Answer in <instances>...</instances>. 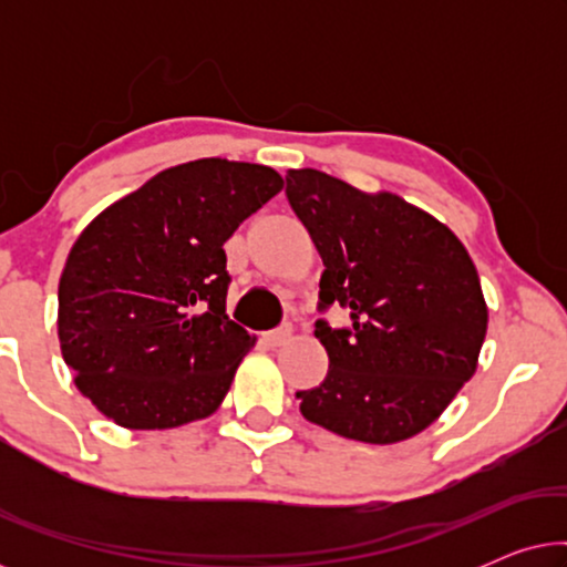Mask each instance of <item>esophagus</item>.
Returning a JSON list of instances; mask_svg holds the SVG:
<instances>
[{
	"label": "esophagus",
	"instance_id": "obj_1",
	"mask_svg": "<svg viewBox=\"0 0 567 567\" xmlns=\"http://www.w3.org/2000/svg\"><path fill=\"white\" fill-rule=\"evenodd\" d=\"M289 338H291V324H281V328L262 332V340H266L268 346H284Z\"/></svg>",
	"mask_w": 567,
	"mask_h": 567
}]
</instances>
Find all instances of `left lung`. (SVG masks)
<instances>
[{
  "instance_id": "obj_1",
  "label": "left lung",
  "mask_w": 567,
  "mask_h": 567,
  "mask_svg": "<svg viewBox=\"0 0 567 567\" xmlns=\"http://www.w3.org/2000/svg\"><path fill=\"white\" fill-rule=\"evenodd\" d=\"M286 198L322 258L320 305L348 328L315 322L330 359L297 392L307 421L338 436L394 444L436 421L477 369L487 307L470 252L394 193H361L320 169H289Z\"/></svg>"
}]
</instances>
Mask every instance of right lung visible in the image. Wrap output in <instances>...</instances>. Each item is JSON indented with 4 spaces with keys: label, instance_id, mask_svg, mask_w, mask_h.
I'll use <instances>...</instances> for the list:
<instances>
[{
    "label": "right lung",
    "instance_id": "1",
    "mask_svg": "<svg viewBox=\"0 0 567 567\" xmlns=\"http://www.w3.org/2000/svg\"><path fill=\"white\" fill-rule=\"evenodd\" d=\"M281 188L266 165L196 159L87 224L59 281V343L105 417L177 429L221 405L255 343L227 317L224 243Z\"/></svg>",
    "mask_w": 567,
    "mask_h": 567
}]
</instances>
